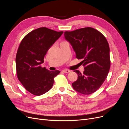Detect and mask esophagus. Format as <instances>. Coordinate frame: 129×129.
Listing matches in <instances>:
<instances>
[{
  "mask_svg": "<svg viewBox=\"0 0 129 129\" xmlns=\"http://www.w3.org/2000/svg\"><path fill=\"white\" fill-rule=\"evenodd\" d=\"M62 72H63L64 73H68L70 72V71L68 69H64V70H63V71H62Z\"/></svg>",
  "mask_w": 129,
  "mask_h": 129,
  "instance_id": "obj_1",
  "label": "esophagus"
}]
</instances>
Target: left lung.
Listing matches in <instances>:
<instances>
[{
    "mask_svg": "<svg viewBox=\"0 0 129 129\" xmlns=\"http://www.w3.org/2000/svg\"><path fill=\"white\" fill-rule=\"evenodd\" d=\"M65 39L70 43L76 57L83 59L81 63L84 71H79L77 80L72 83L73 89L83 95L95 92L108 76L110 67V48L103 35L91 27L64 33Z\"/></svg>",
    "mask_w": 129,
    "mask_h": 129,
    "instance_id": "left-lung-1",
    "label": "left lung"
}]
</instances>
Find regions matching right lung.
Returning a JSON list of instances; mask_svg holds the SVG:
<instances>
[{"label": "right lung", "instance_id": "obj_1", "mask_svg": "<svg viewBox=\"0 0 129 129\" xmlns=\"http://www.w3.org/2000/svg\"><path fill=\"white\" fill-rule=\"evenodd\" d=\"M63 33L41 27L27 34L19 45L15 58L17 76L27 90L34 95L48 91L54 77L60 73L48 71L41 64L49 48Z\"/></svg>", "mask_w": 129, "mask_h": 129}]
</instances>
